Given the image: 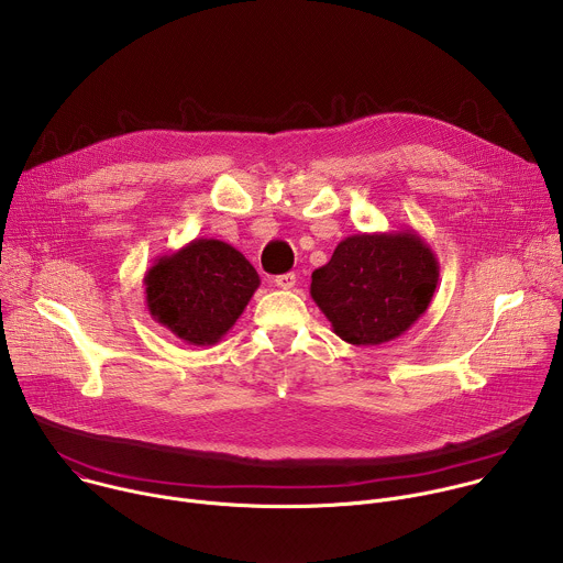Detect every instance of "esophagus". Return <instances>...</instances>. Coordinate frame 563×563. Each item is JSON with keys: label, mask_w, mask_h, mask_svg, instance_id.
<instances>
[{"label": "esophagus", "mask_w": 563, "mask_h": 563, "mask_svg": "<svg viewBox=\"0 0 563 563\" xmlns=\"http://www.w3.org/2000/svg\"><path fill=\"white\" fill-rule=\"evenodd\" d=\"M280 289H291L294 285H296V274H280V276H276V280H274Z\"/></svg>", "instance_id": "1"}]
</instances>
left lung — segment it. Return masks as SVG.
I'll use <instances>...</instances> for the list:
<instances>
[{
  "label": "left lung",
  "mask_w": 563,
  "mask_h": 563,
  "mask_svg": "<svg viewBox=\"0 0 563 563\" xmlns=\"http://www.w3.org/2000/svg\"><path fill=\"white\" fill-rule=\"evenodd\" d=\"M437 283L439 261L415 229L376 231L341 240L309 294L345 343L380 345L417 323Z\"/></svg>",
  "instance_id": "1"
}]
</instances>
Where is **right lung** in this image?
I'll return each instance as SVG.
<instances>
[{
	"label": "right lung",
	"mask_w": 563,
	"mask_h": 563,
	"mask_svg": "<svg viewBox=\"0 0 563 563\" xmlns=\"http://www.w3.org/2000/svg\"><path fill=\"white\" fill-rule=\"evenodd\" d=\"M258 285V272L235 247L196 238L148 267L146 309L180 341L216 345L235 325Z\"/></svg>",
	"instance_id": "add662e5"
}]
</instances>
